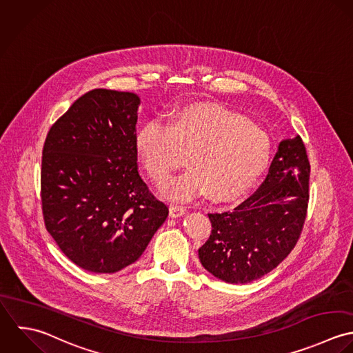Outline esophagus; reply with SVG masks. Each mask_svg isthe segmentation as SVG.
Returning a JSON list of instances; mask_svg holds the SVG:
<instances>
[{"label":"esophagus","instance_id":"esophagus-1","mask_svg":"<svg viewBox=\"0 0 353 353\" xmlns=\"http://www.w3.org/2000/svg\"><path fill=\"white\" fill-rule=\"evenodd\" d=\"M169 212H170V216H172V218H177V216H181V215H184L187 210H185L183 206L172 205V206H170V209H169Z\"/></svg>","mask_w":353,"mask_h":353}]
</instances>
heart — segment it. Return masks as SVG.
<instances>
[{
    "instance_id": "1",
    "label": "heart",
    "mask_w": 353,
    "mask_h": 353,
    "mask_svg": "<svg viewBox=\"0 0 353 353\" xmlns=\"http://www.w3.org/2000/svg\"><path fill=\"white\" fill-rule=\"evenodd\" d=\"M135 143L145 172L158 184L168 181L188 157L191 169L163 188L172 201L208 192L214 201H232L259 180L272 158V139L263 128L212 105L179 109L168 125L148 120Z\"/></svg>"
}]
</instances>
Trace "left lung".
Instances as JSON below:
<instances>
[{
	"label": "left lung",
	"instance_id": "obj_1",
	"mask_svg": "<svg viewBox=\"0 0 353 353\" xmlns=\"http://www.w3.org/2000/svg\"><path fill=\"white\" fill-rule=\"evenodd\" d=\"M308 181L301 138L282 141L262 185L232 212L209 214L212 234L198 251L202 266L229 283L254 281L276 269L303 230Z\"/></svg>",
	"mask_w": 353,
	"mask_h": 353
}]
</instances>
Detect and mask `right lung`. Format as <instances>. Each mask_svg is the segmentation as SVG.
Segmentation results:
<instances>
[{"label":"right lung","instance_id":"obj_1","mask_svg":"<svg viewBox=\"0 0 353 353\" xmlns=\"http://www.w3.org/2000/svg\"><path fill=\"white\" fill-rule=\"evenodd\" d=\"M134 92L95 88L50 128L41 198L48 232L79 268L116 273L137 262L169 210L138 172Z\"/></svg>","mask_w":353,"mask_h":353}]
</instances>
